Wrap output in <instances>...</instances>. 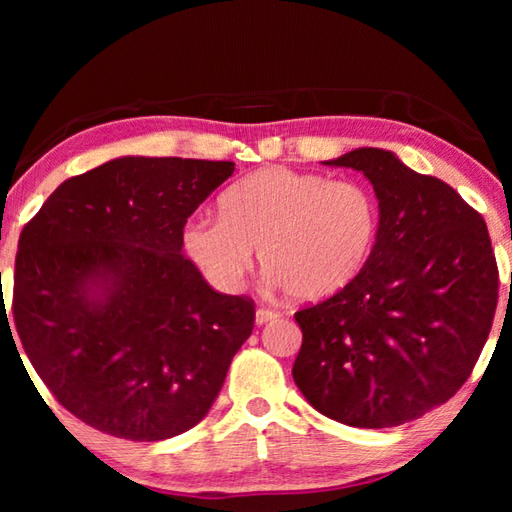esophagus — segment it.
<instances>
[{"mask_svg":"<svg viewBox=\"0 0 512 512\" xmlns=\"http://www.w3.org/2000/svg\"><path fill=\"white\" fill-rule=\"evenodd\" d=\"M279 317H281V314H279L277 310H270V308H259V310L255 312L257 325H264V323H268V321H277Z\"/></svg>","mask_w":512,"mask_h":512,"instance_id":"esophagus-1","label":"esophagus"}]
</instances>
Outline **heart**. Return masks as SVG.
<instances>
[{"label": "heart", "mask_w": 512, "mask_h": 512, "mask_svg": "<svg viewBox=\"0 0 512 512\" xmlns=\"http://www.w3.org/2000/svg\"><path fill=\"white\" fill-rule=\"evenodd\" d=\"M378 231L380 204L369 184L275 165L233 182L220 198V217L189 220L184 248L226 292L244 284L259 248L273 284L297 301H319L361 275Z\"/></svg>", "instance_id": "1"}]
</instances>
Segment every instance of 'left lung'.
<instances>
[{
    "instance_id": "8db88e82",
    "label": "left lung",
    "mask_w": 512,
    "mask_h": 512,
    "mask_svg": "<svg viewBox=\"0 0 512 512\" xmlns=\"http://www.w3.org/2000/svg\"><path fill=\"white\" fill-rule=\"evenodd\" d=\"M325 165L374 184L380 231L350 286L295 312L292 378L323 416L398 427L453 398L482 354L499 292L491 237L458 191L391 151L361 147Z\"/></svg>"
}]
</instances>
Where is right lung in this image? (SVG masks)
<instances>
[{"label":"right lung","mask_w":512,"mask_h":512,"mask_svg":"<svg viewBox=\"0 0 512 512\" xmlns=\"http://www.w3.org/2000/svg\"><path fill=\"white\" fill-rule=\"evenodd\" d=\"M233 171L228 160L116 158L59 184L21 231L17 334L43 385L90 427L167 440L220 394L255 303L215 292L182 246L187 217Z\"/></svg>","instance_id":"1"}]
</instances>
